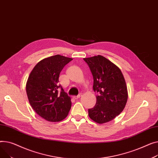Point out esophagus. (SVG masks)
Masks as SVG:
<instances>
[{"label": "esophagus", "instance_id": "obj_1", "mask_svg": "<svg viewBox=\"0 0 158 158\" xmlns=\"http://www.w3.org/2000/svg\"><path fill=\"white\" fill-rule=\"evenodd\" d=\"M81 96V94H79V95H78V96H74L73 98L75 99H78V98H80V97Z\"/></svg>", "mask_w": 158, "mask_h": 158}]
</instances>
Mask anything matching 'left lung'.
I'll return each mask as SVG.
<instances>
[{
    "instance_id": "obj_1",
    "label": "left lung",
    "mask_w": 158,
    "mask_h": 158,
    "mask_svg": "<svg viewBox=\"0 0 158 158\" xmlns=\"http://www.w3.org/2000/svg\"><path fill=\"white\" fill-rule=\"evenodd\" d=\"M93 76L97 94L95 106L88 110L89 117L98 124L108 123L124 110L127 100L126 83L120 69L101 55L83 59Z\"/></svg>"
}]
</instances>
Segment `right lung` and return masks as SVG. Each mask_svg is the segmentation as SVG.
I'll list each match as a JSON object with an SVG mask.
<instances>
[{"instance_id": "right-lung-1", "label": "right lung", "mask_w": 158, "mask_h": 158, "mask_svg": "<svg viewBox=\"0 0 158 158\" xmlns=\"http://www.w3.org/2000/svg\"><path fill=\"white\" fill-rule=\"evenodd\" d=\"M73 59L56 55L37 64L28 78L26 92L32 108L50 122L66 118L71 109V98L59 84V75Z\"/></svg>"}]
</instances>
